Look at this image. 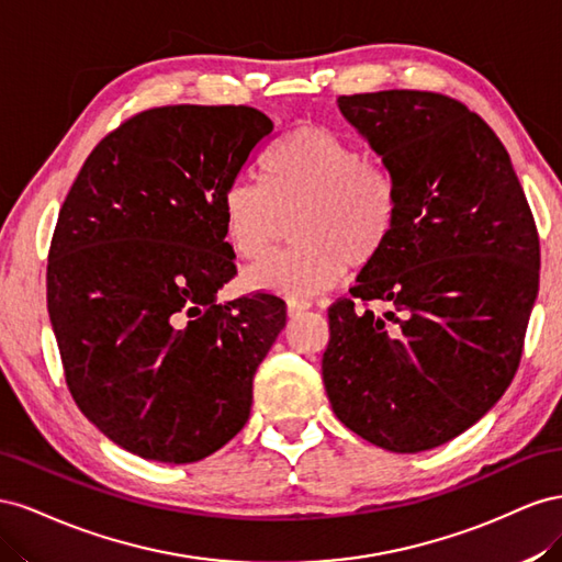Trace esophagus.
I'll use <instances>...</instances> for the list:
<instances>
[{
    "label": "esophagus",
    "instance_id": "obj_1",
    "mask_svg": "<svg viewBox=\"0 0 562 562\" xmlns=\"http://www.w3.org/2000/svg\"><path fill=\"white\" fill-rule=\"evenodd\" d=\"M311 308L308 301H286V315L299 317L301 313H306Z\"/></svg>",
    "mask_w": 562,
    "mask_h": 562
}]
</instances>
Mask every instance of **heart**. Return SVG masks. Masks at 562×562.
Here are the masks:
<instances>
[{"label": "heart", "instance_id": "1", "mask_svg": "<svg viewBox=\"0 0 562 562\" xmlns=\"http://www.w3.org/2000/svg\"><path fill=\"white\" fill-rule=\"evenodd\" d=\"M231 249L259 261L294 221V249L249 268L251 292L315 296L341 282L348 266L367 268L386 249L397 195L389 169L329 126L303 122L268 150L261 183L235 181L221 198Z\"/></svg>", "mask_w": 562, "mask_h": 562}]
</instances>
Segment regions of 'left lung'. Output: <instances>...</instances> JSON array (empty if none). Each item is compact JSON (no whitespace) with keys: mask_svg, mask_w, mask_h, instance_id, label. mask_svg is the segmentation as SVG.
Returning a JSON list of instances; mask_svg holds the SVG:
<instances>
[{"mask_svg":"<svg viewBox=\"0 0 562 562\" xmlns=\"http://www.w3.org/2000/svg\"><path fill=\"white\" fill-rule=\"evenodd\" d=\"M395 183L386 249L329 308L323 356L339 422L389 452L457 438L518 372L539 292V235L510 157L467 105L432 91L339 95Z\"/></svg>","mask_w":562,"mask_h":562,"instance_id":"obj_1","label":"left lung"}]
</instances>
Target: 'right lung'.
I'll return each instance as SVG.
<instances>
[{
  "instance_id": "add662e5",
  "label": "right lung",
  "mask_w": 562,
  "mask_h": 562,
  "mask_svg": "<svg viewBox=\"0 0 562 562\" xmlns=\"http://www.w3.org/2000/svg\"><path fill=\"white\" fill-rule=\"evenodd\" d=\"M272 122L247 105L138 112L91 150L60 206L46 306L77 407L143 459L192 463L249 419L254 374L286 325L235 278L221 198Z\"/></svg>"
}]
</instances>
